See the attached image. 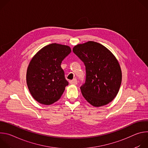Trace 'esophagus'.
I'll list each match as a JSON object with an SVG mask.
<instances>
[{"instance_id": "esophagus-1", "label": "esophagus", "mask_w": 148, "mask_h": 148, "mask_svg": "<svg viewBox=\"0 0 148 148\" xmlns=\"http://www.w3.org/2000/svg\"><path fill=\"white\" fill-rule=\"evenodd\" d=\"M70 84H72V85H77V79L75 78H74L73 80L70 81Z\"/></svg>"}]
</instances>
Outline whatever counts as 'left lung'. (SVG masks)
I'll return each instance as SVG.
<instances>
[{
  "label": "left lung",
  "mask_w": 148,
  "mask_h": 148,
  "mask_svg": "<svg viewBox=\"0 0 148 148\" xmlns=\"http://www.w3.org/2000/svg\"><path fill=\"white\" fill-rule=\"evenodd\" d=\"M73 51L86 67V82L80 87L84 98L94 107L109 103L117 95L122 81L121 67L115 56L92 41L75 46Z\"/></svg>",
  "instance_id": "8db88e82"
}]
</instances>
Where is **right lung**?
I'll use <instances>...</instances> for the list:
<instances>
[{"mask_svg":"<svg viewBox=\"0 0 148 148\" xmlns=\"http://www.w3.org/2000/svg\"><path fill=\"white\" fill-rule=\"evenodd\" d=\"M71 52L69 46L51 43L33 57L27 70L26 82L32 96L38 102L51 105L61 98L69 85L61 64Z\"/></svg>","mask_w":148,"mask_h":148,"instance_id":"add662e5","label":"right lung"}]
</instances>
